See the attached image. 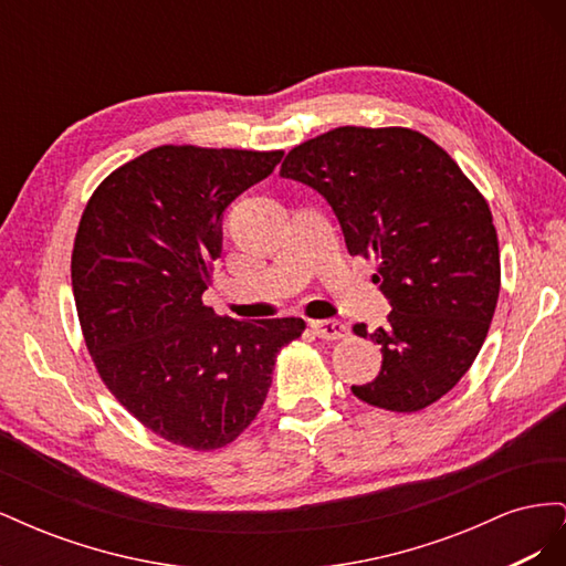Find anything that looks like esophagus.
Returning <instances> with one entry per match:
<instances>
[{
    "label": "esophagus",
    "mask_w": 566,
    "mask_h": 566,
    "mask_svg": "<svg viewBox=\"0 0 566 566\" xmlns=\"http://www.w3.org/2000/svg\"><path fill=\"white\" fill-rule=\"evenodd\" d=\"M312 331L316 337L328 339V342H337L345 339L349 335L347 323H342L337 318H325V321H312Z\"/></svg>",
    "instance_id": "esophagus-1"
}]
</instances>
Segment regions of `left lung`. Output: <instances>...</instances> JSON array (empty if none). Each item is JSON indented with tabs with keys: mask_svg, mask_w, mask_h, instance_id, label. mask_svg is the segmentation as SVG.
<instances>
[{
	"mask_svg": "<svg viewBox=\"0 0 566 566\" xmlns=\"http://www.w3.org/2000/svg\"><path fill=\"white\" fill-rule=\"evenodd\" d=\"M281 177L333 208L349 254H378L387 323L354 333L382 347L358 399L413 413L449 394L482 349L501 290V252L484 196L447 150L403 127H337L287 153Z\"/></svg>",
	"mask_w": 566,
	"mask_h": 566,
	"instance_id": "left-lung-1",
	"label": "left lung"
}]
</instances>
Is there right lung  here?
I'll use <instances>...</instances> for the list:
<instances>
[{
	"label": "right lung",
	"instance_id": "obj_1",
	"mask_svg": "<svg viewBox=\"0 0 566 566\" xmlns=\"http://www.w3.org/2000/svg\"><path fill=\"white\" fill-rule=\"evenodd\" d=\"M283 150L158 146L90 198L73 295L101 380L150 432L193 451L231 443L260 413L276 354L302 318L235 321L202 304L229 205Z\"/></svg>",
	"mask_w": 566,
	"mask_h": 566
}]
</instances>
